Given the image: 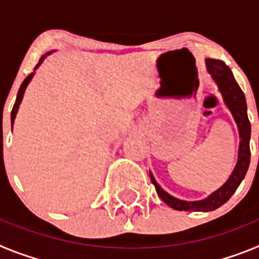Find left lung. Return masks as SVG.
Listing matches in <instances>:
<instances>
[{
  "instance_id": "left-lung-1",
  "label": "left lung",
  "mask_w": 259,
  "mask_h": 259,
  "mask_svg": "<svg viewBox=\"0 0 259 259\" xmlns=\"http://www.w3.org/2000/svg\"><path fill=\"white\" fill-rule=\"evenodd\" d=\"M206 67L207 71L211 74L212 79L215 80V83L218 84L224 102L231 110V113L237 123V127H239L240 139H241L239 148V159H237V164L232 175L230 176L227 182L224 183L223 187H221L218 191H215L214 193L210 194L209 197L202 201L189 202V201H182L179 198L172 197L157 184L153 175L150 174V179H152L157 194L161 197V200L170 207L180 210V211H211V210L221 207L236 192L240 183L245 178L249 163H250V146H249L250 122H249L248 113H246V101L244 92L236 83L231 68L224 62L209 58L206 59Z\"/></svg>"
}]
</instances>
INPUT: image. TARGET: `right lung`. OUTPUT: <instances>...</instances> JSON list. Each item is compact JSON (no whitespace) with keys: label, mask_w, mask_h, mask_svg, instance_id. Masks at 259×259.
Segmentation results:
<instances>
[{"label":"right lung","mask_w":259,"mask_h":259,"mask_svg":"<svg viewBox=\"0 0 259 259\" xmlns=\"http://www.w3.org/2000/svg\"><path fill=\"white\" fill-rule=\"evenodd\" d=\"M47 54H49V53H47ZM44 59H45V56L41 57L40 61H38V63H37V65H36L35 70L38 67V66L41 65V63H42V61H44ZM32 76H33V72H32V74H29L28 76H27L26 79H24V81H23L22 85H20L19 91H18L17 101H15L13 110H11V123H14V119H15V115H17V113H18V109H19V105H20V102H22V98H23V95H24V91H26L27 85H28V83H29V81H31Z\"/></svg>","instance_id":"obj_1"}]
</instances>
